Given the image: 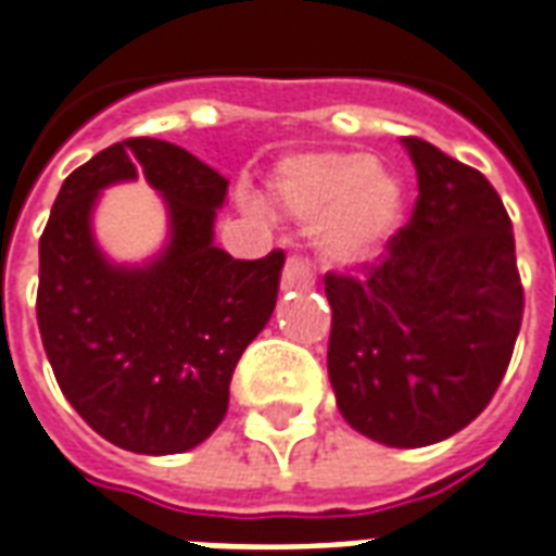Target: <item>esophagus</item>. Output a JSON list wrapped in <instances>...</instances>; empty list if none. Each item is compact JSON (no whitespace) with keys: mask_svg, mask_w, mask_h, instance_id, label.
I'll return each mask as SVG.
<instances>
[{"mask_svg":"<svg viewBox=\"0 0 556 556\" xmlns=\"http://www.w3.org/2000/svg\"><path fill=\"white\" fill-rule=\"evenodd\" d=\"M313 286V270L301 258H289L282 267V289H309Z\"/></svg>","mask_w":556,"mask_h":556,"instance_id":"1","label":"esophagus"}]
</instances>
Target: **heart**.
Returning <instances> with one entry per match:
<instances>
[{
	"label": "heart",
	"instance_id": "b5f03b06",
	"mask_svg": "<svg viewBox=\"0 0 556 556\" xmlns=\"http://www.w3.org/2000/svg\"><path fill=\"white\" fill-rule=\"evenodd\" d=\"M270 193L294 219H315L313 241L330 267H361L402 223V184L357 151H303L277 163Z\"/></svg>",
	"mask_w": 556,
	"mask_h": 556
}]
</instances>
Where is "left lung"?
Wrapping results in <instances>:
<instances>
[{
    "instance_id": "obj_1",
    "label": "left lung",
    "mask_w": 556,
    "mask_h": 556,
    "mask_svg": "<svg viewBox=\"0 0 556 556\" xmlns=\"http://www.w3.org/2000/svg\"><path fill=\"white\" fill-rule=\"evenodd\" d=\"M417 202L378 265L327 274V372L351 429L429 446L485 410L525 315L515 235L482 172L405 137Z\"/></svg>"
}]
</instances>
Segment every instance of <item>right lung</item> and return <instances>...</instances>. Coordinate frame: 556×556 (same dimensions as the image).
<instances>
[{
  "label": "right lung",
  "instance_id": "1",
  "mask_svg": "<svg viewBox=\"0 0 556 556\" xmlns=\"http://www.w3.org/2000/svg\"><path fill=\"white\" fill-rule=\"evenodd\" d=\"M147 180L170 243L142 268L105 262L90 235L103 186ZM229 181L190 151L134 137L74 169L41 235L38 327L65 399L101 438L142 455L187 453L229 408L231 372L277 306L282 250L231 258L214 243Z\"/></svg>",
  "mask_w": 556,
  "mask_h": 556
}]
</instances>
